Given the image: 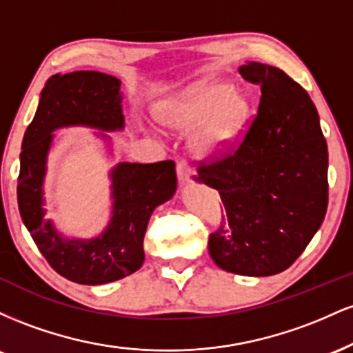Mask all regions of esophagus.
Returning <instances> with one entry per match:
<instances>
[{
    "instance_id": "1",
    "label": "esophagus",
    "mask_w": 353,
    "mask_h": 353,
    "mask_svg": "<svg viewBox=\"0 0 353 353\" xmlns=\"http://www.w3.org/2000/svg\"><path fill=\"white\" fill-rule=\"evenodd\" d=\"M177 179H179L181 184L192 182V171L185 163H177Z\"/></svg>"
}]
</instances>
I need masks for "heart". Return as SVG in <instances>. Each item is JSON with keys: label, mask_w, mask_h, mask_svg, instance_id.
<instances>
[{"label": "heart", "mask_w": 353, "mask_h": 353, "mask_svg": "<svg viewBox=\"0 0 353 353\" xmlns=\"http://www.w3.org/2000/svg\"><path fill=\"white\" fill-rule=\"evenodd\" d=\"M156 114L174 131L188 132L197 128L189 137V151L194 159L208 163L236 144L250 117V101L225 81H199L163 101Z\"/></svg>", "instance_id": "heart-1"}]
</instances>
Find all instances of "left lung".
Instances as JSON below:
<instances>
[{
  "label": "left lung",
  "instance_id": "1",
  "mask_svg": "<svg viewBox=\"0 0 353 353\" xmlns=\"http://www.w3.org/2000/svg\"><path fill=\"white\" fill-rule=\"evenodd\" d=\"M261 84V104L239 148L201 165L197 179L219 190L228 221L209 237V254L228 272L267 277L285 270L315 236L329 202V152L317 109L279 68H239Z\"/></svg>",
  "mask_w": 353,
  "mask_h": 353
}]
</instances>
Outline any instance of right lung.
Wrapping results in <instances>:
<instances>
[{"label": "right lung", "mask_w": 353, "mask_h": 353, "mask_svg": "<svg viewBox=\"0 0 353 353\" xmlns=\"http://www.w3.org/2000/svg\"><path fill=\"white\" fill-rule=\"evenodd\" d=\"M71 125L98 129L96 136L111 143L106 132L124 129L121 81L98 71L48 79L19 154V214L39 252L59 275L83 285L119 281L143 265L148 222L154 209L176 192V164H116L109 172L112 205L106 229L92 239H70L44 217V177L52 132Z\"/></svg>", "instance_id": "add662e5"}]
</instances>
